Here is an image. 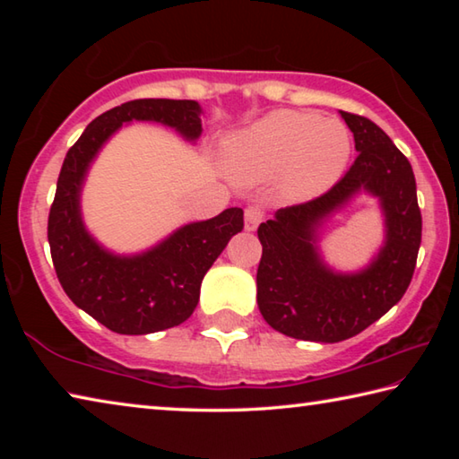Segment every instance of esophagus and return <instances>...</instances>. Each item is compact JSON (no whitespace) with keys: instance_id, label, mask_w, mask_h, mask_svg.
<instances>
[{"instance_id":"1","label":"esophagus","mask_w":459,"mask_h":459,"mask_svg":"<svg viewBox=\"0 0 459 459\" xmlns=\"http://www.w3.org/2000/svg\"><path fill=\"white\" fill-rule=\"evenodd\" d=\"M263 208L259 204H248L245 208V229L247 230H255L259 227V222L263 221Z\"/></svg>"}]
</instances>
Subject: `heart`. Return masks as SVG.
I'll return each instance as SVG.
<instances>
[{"label": "heart", "instance_id": "heart-1", "mask_svg": "<svg viewBox=\"0 0 459 459\" xmlns=\"http://www.w3.org/2000/svg\"><path fill=\"white\" fill-rule=\"evenodd\" d=\"M351 134L316 113L275 111L229 143L227 164L238 182H261L285 172V190L312 196L338 180L351 158Z\"/></svg>", "mask_w": 459, "mask_h": 459}]
</instances>
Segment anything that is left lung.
Listing matches in <instances>:
<instances>
[{
  "instance_id": "1",
  "label": "left lung",
  "mask_w": 459,
  "mask_h": 459,
  "mask_svg": "<svg viewBox=\"0 0 459 459\" xmlns=\"http://www.w3.org/2000/svg\"><path fill=\"white\" fill-rule=\"evenodd\" d=\"M340 115L359 152L351 169L322 196L279 208L275 219L257 229L261 316L273 330L298 340L342 342L367 330L405 295L421 245V211L409 160L377 123L348 111ZM359 189L379 196L387 240L368 270L338 276L319 261L315 229Z\"/></svg>"
}]
</instances>
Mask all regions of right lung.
I'll return each mask as SVG.
<instances>
[{"instance_id":"1","label":"right lung","mask_w":459,"mask_h":459,"mask_svg":"<svg viewBox=\"0 0 459 459\" xmlns=\"http://www.w3.org/2000/svg\"><path fill=\"white\" fill-rule=\"evenodd\" d=\"M134 119L164 123L186 139L202 134L196 100L135 99L99 115L62 164L48 214V243L58 281L74 306L108 330L142 336L188 320L206 271L245 221L243 208H227L211 221L186 224L137 257H115L100 248L82 227L81 186L99 147Z\"/></svg>"}]
</instances>
